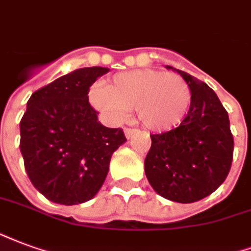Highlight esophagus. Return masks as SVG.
I'll list each match as a JSON object with an SVG mask.
<instances>
[{
	"label": "esophagus",
	"instance_id": "1",
	"mask_svg": "<svg viewBox=\"0 0 251 251\" xmlns=\"http://www.w3.org/2000/svg\"><path fill=\"white\" fill-rule=\"evenodd\" d=\"M133 133H135V129H131V128H124V135H126V138L127 139L132 138Z\"/></svg>",
	"mask_w": 251,
	"mask_h": 251
}]
</instances>
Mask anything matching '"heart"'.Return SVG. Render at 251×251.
<instances>
[{
  "label": "heart",
  "mask_w": 251,
  "mask_h": 251,
  "mask_svg": "<svg viewBox=\"0 0 251 251\" xmlns=\"http://www.w3.org/2000/svg\"><path fill=\"white\" fill-rule=\"evenodd\" d=\"M89 101L111 122L126 119L129 109L152 132L173 131L187 118L193 92L188 83L176 73L156 69H136L115 75L105 87L93 85Z\"/></svg>",
  "instance_id": "obj_1"
}]
</instances>
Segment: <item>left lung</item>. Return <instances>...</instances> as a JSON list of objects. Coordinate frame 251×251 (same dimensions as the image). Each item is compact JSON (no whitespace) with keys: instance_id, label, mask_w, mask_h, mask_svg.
I'll return each mask as SVG.
<instances>
[{"instance_id":"obj_1","label":"left lung","mask_w":251,"mask_h":251,"mask_svg":"<svg viewBox=\"0 0 251 251\" xmlns=\"http://www.w3.org/2000/svg\"><path fill=\"white\" fill-rule=\"evenodd\" d=\"M166 68L176 71L187 81L193 103L179 127L151 135L144 171L160 197L193 203L225 182L233 162L234 139L227 111L213 89L183 71Z\"/></svg>"}]
</instances>
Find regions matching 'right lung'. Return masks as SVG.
I'll return each mask as SVG.
<instances>
[{"label":"right lung","mask_w":251,"mask_h":251,"mask_svg":"<svg viewBox=\"0 0 251 251\" xmlns=\"http://www.w3.org/2000/svg\"><path fill=\"white\" fill-rule=\"evenodd\" d=\"M109 69L80 68L40 88L20 123V150L33 186L65 206L92 199L107 178L112 153L127 142L122 128L98 120L89 87Z\"/></svg>","instance_id":"add662e5"}]
</instances>
